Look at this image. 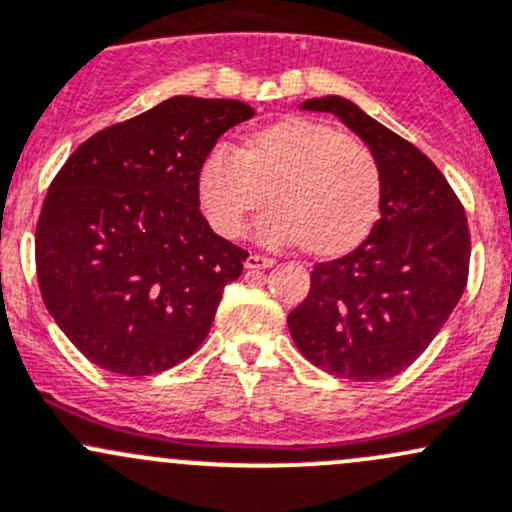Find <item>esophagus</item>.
<instances>
[{
	"instance_id": "1",
	"label": "esophagus",
	"mask_w": 512,
	"mask_h": 512,
	"mask_svg": "<svg viewBox=\"0 0 512 512\" xmlns=\"http://www.w3.org/2000/svg\"><path fill=\"white\" fill-rule=\"evenodd\" d=\"M272 265H274L272 257H265V255H250L245 260L247 270H270Z\"/></svg>"
}]
</instances>
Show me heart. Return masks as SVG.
<instances>
[{
  "label": "heart",
  "mask_w": 512,
  "mask_h": 512,
  "mask_svg": "<svg viewBox=\"0 0 512 512\" xmlns=\"http://www.w3.org/2000/svg\"><path fill=\"white\" fill-rule=\"evenodd\" d=\"M257 223L267 245H294L319 260L353 252L380 218L383 176L373 152L326 122L284 117L257 129L238 154L213 149L196 169V201L208 225L238 238Z\"/></svg>",
  "instance_id": "obj_1"
}]
</instances>
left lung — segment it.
Wrapping results in <instances>:
<instances>
[{"instance_id": "1", "label": "left lung", "mask_w": 512, "mask_h": 512, "mask_svg": "<svg viewBox=\"0 0 512 512\" xmlns=\"http://www.w3.org/2000/svg\"><path fill=\"white\" fill-rule=\"evenodd\" d=\"M331 112L373 152L383 176L380 220L353 252L319 262L306 299L287 316L309 363L373 383L410 368L446 324L469 279L464 206L434 161L338 95L301 102Z\"/></svg>"}]
</instances>
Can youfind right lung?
<instances>
[{
  "label": "right lung",
  "mask_w": 512,
  "mask_h": 512,
  "mask_svg": "<svg viewBox=\"0 0 512 512\" xmlns=\"http://www.w3.org/2000/svg\"><path fill=\"white\" fill-rule=\"evenodd\" d=\"M252 115L240 100L176 95L93 134L51 181L36 274L48 314L90 363L139 378L206 341L247 252L203 218L196 169Z\"/></svg>",
  "instance_id": "add662e5"
}]
</instances>
